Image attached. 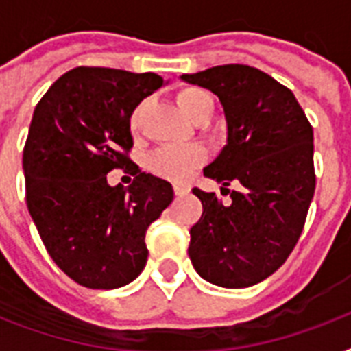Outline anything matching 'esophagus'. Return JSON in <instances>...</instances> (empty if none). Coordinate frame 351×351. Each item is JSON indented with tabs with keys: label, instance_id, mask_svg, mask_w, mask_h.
I'll use <instances>...</instances> for the list:
<instances>
[{
	"label": "esophagus",
	"instance_id": "1",
	"mask_svg": "<svg viewBox=\"0 0 351 351\" xmlns=\"http://www.w3.org/2000/svg\"><path fill=\"white\" fill-rule=\"evenodd\" d=\"M173 189H175L176 197H186L187 193H189V189L186 186H175Z\"/></svg>",
	"mask_w": 351,
	"mask_h": 351
}]
</instances>
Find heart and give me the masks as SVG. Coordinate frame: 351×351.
Returning a JSON list of instances; mask_svg holds the SVG:
<instances>
[{
	"instance_id": "obj_1",
	"label": "heart",
	"mask_w": 351,
	"mask_h": 351,
	"mask_svg": "<svg viewBox=\"0 0 351 351\" xmlns=\"http://www.w3.org/2000/svg\"><path fill=\"white\" fill-rule=\"evenodd\" d=\"M175 100L180 107V111L189 120L200 121L208 120L213 112V98L204 89L198 87H184L175 95ZM143 104L132 109L129 117V131L132 136H136L142 129ZM208 153L200 145H189V147H162L149 158V169L156 176H162L171 182H184L189 178L193 171L198 169L206 162Z\"/></svg>"
}]
</instances>
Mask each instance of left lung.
Listing matches in <instances>:
<instances>
[{
  "instance_id": "1",
  "label": "left lung",
  "mask_w": 351,
  "mask_h": 351,
  "mask_svg": "<svg viewBox=\"0 0 351 351\" xmlns=\"http://www.w3.org/2000/svg\"><path fill=\"white\" fill-rule=\"evenodd\" d=\"M182 80L224 107L228 143L204 175L231 197L226 206L193 189L204 211L187 253L208 282L247 288L277 271L302 233L315 193L313 129L293 93L255 67L219 65Z\"/></svg>"
}]
</instances>
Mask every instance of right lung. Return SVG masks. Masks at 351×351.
<instances>
[{
	"label": "right lung",
	"mask_w": 351,
	"mask_h": 351,
	"mask_svg": "<svg viewBox=\"0 0 351 351\" xmlns=\"http://www.w3.org/2000/svg\"><path fill=\"white\" fill-rule=\"evenodd\" d=\"M162 84L154 73L76 67L34 109L23 147L27 208L52 261L85 288L134 280L147 262V228L173 202L169 182L129 158V117ZM112 169L134 176L132 186H109Z\"/></svg>",
	"instance_id": "obj_1"
}]
</instances>
